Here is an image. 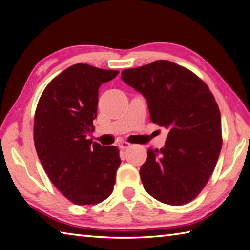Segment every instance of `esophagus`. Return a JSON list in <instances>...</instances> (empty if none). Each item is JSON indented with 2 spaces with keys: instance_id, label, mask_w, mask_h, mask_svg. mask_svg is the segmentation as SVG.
<instances>
[{
  "instance_id": "obj_1",
  "label": "esophagus",
  "mask_w": 250,
  "mask_h": 250,
  "mask_svg": "<svg viewBox=\"0 0 250 250\" xmlns=\"http://www.w3.org/2000/svg\"><path fill=\"white\" fill-rule=\"evenodd\" d=\"M117 145H118V147L119 148H121V149H125V148H128V147H130L131 145V143H129V142H126V141H119V142L117 143Z\"/></svg>"
}]
</instances>
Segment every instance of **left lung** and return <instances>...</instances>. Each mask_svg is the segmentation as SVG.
<instances>
[{
  "mask_svg": "<svg viewBox=\"0 0 250 250\" xmlns=\"http://www.w3.org/2000/svg\"><path fill=\"white\" fill-rule=\"evenodd\" d=\"M146 98L153 124L168 129L165 146L148 149L140 169L146 192L170 206L198 197L215 168L222 147L221 113L204 82L166 60L121 72Z\"/></svg>",
  "mask_w": 250,
  "mask_h": 250,
  "instance_id": "8db88e82",
  "label": "left lung"
}]
</instances>
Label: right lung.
Returning a JSON list of instances; mask_svg holds the SVG:
<instances>
[{"instance_id": "1", "label": "right lung", "mask_w": 250, "mask_h": 250, "mask_svg": "<svg viewBox=\"0 0 250 250\" xmlns=\"http://www.w3.org/2000/svg\"><path fill=\"white\" fill-rule=\"evenodd\" d=\"M119 71L74 64L56 76L39 98L34 142L44 171L63 196L79 206L110 196L120 166L117 146H102L86 135L95 130L98 89Z\"/></svg>"}]
</instances>
